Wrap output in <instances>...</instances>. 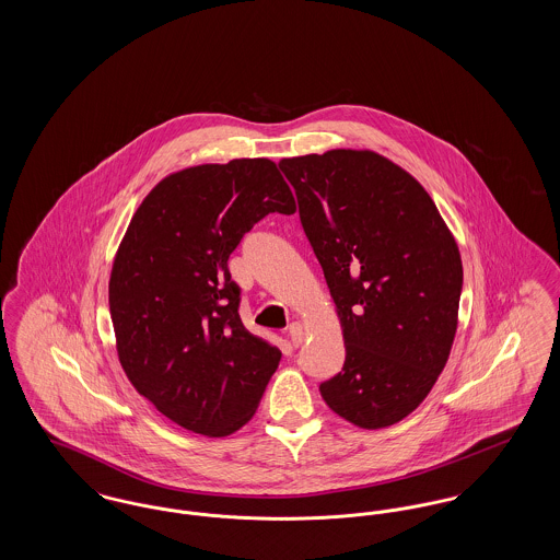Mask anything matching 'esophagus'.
<instances>
[{"instance_id": "34e87169", "label": "esophagus", "mask_w": 560, "mask_h": 560, "mask_svg": "<svg viewBox=\"0 0 560 560\" xmlns=\"http://www.w3.org/2000/svg\"><path fill=\"white\" fill-rule=\"evenodd\" d=\"M288 336H290L292 347H300L302 340H304V327H302L300 323H292V325L288 327Z\"/></svg>"}]
</instances>
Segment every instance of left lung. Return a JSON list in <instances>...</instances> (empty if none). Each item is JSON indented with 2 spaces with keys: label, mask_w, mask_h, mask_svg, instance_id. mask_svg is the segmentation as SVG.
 <instances>
[{
  "label": "left lung",
  "mask_w": 560,
  "mask_h": 560,
  "mask_svg": "<svg viewBox=\"0 0 560 560\" xmlns=\"http://www.w3.org/2000/svg\"><path fill=\"white\" fill-rule=\"evenodd\" d=\"M342 323V372L323 400L354 427H393L443 372L462 258L424 187L397 163L336 149L279 161Z\"/></svg>",
  "instance_id": "8db88e82"
}]
</instances>
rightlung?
I'll return each instance as SVG.
<instances>
[{"instance_id":"add662e5","label":"right lung","mask_w":560,"mask_h":560,"mask_svg":"<svg viewBox=\"0 0 560 560\" xmlns=\"http://www.w3.org/2000/svg\"><path fill=\"white\" fill-rule=\"evenodd\" d=\"M295 212L270 160L187 167L163 178L121 241L108 306L121 368L165 418L206 436L252 420L281 350L252 336L229 258L268 213Z\"/></svg>"}]
</instances>
